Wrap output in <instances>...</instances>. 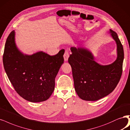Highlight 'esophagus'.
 Instances as JSON below:
<instances>
[{"mask_svg":"<svg viewBox=\"0 0 130 130\" xmlns=\"http://www.w3.org/2000/svg\"><path fill=\"white\" fill-rule=\"evenodd\" d=\"M69 57V53L68 51H66L65 53L64 54V55H63V57H64V60L65 61H67L68 60V58Z\"/></svg>","mask_w":130,"mask_h":130,"instance_id":"1","label":"esophagus"}]
</instances>
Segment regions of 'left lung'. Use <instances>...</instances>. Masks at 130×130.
I'll return each instance as SVG.
<instances>
[{
    "label": "left lung",
    "instance_id": "8db88e82",
    "mask_svg": "<svg viewBox=\"0 0 130 130\" xmlns=\"http://www.w3.org/2000/svg\"><path fill=\"white\" fill-rule=\"evenodd\" d=\"M109 33L117 44L116 60L108 65H102L95 61L88 49L71 47L68 62L72 69L75 91L84 101H96L112 92L121 77L124 50L117 34L112 29Z\"/></svg>",
    "mask_w": 130,
    "mask_h": 130
}]
</instances>
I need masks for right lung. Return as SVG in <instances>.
<instances>
[{
    "label": "right lung",
    "mask_w": 130,
    "mask_h": 130,
    "mask_svg": "<svg viewBox=\"0 0 130 130\" xmlns=\"http://www.w3.org/2000/svg\"><path fill=\"white\" fill-rule=\"evenodd\" d=\"M64 50L51 56L42 51L24 54L18 48L15 30L7 38L3 55L5 72L15 90L25 100L45 101L55 88V79L64 62Z\"/></svg>",
    "instance_id": "obj_1"
}]
</instances>
